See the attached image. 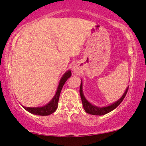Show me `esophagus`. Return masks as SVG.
<instances>
[{
  "label": "esophagus",
  "mask_w": 146,
  "mask_h": 146,
  "mask_svg": "<svg viewBox=\"0 0 146 146\" xmlns=\"http://www.w3.org/2000/svg\"><path fill=\"white\" fill-rule=\"evenodd\" d=\"M73 71H74V73H78V68L76 66H75L73 68Z\"/></svg>",
  "instance_id": "1"
}]
</instances>
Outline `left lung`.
I'll use <instances>...</instances> for the list:
<instances>
[{"mask_svg": "<svg viewBox=\"0 0 146 146\" xmlns=\"http://www.w3.org/2000/svg\"><path fill=\"white\" fill-rule=\"evenodd\" d=\"M82 87H83L82 80L81 79V83H80V98H81L82 106L83 107H84V109L86 111V112H87L88 114H90L92 115H105L106 114H107V113H109L113 110H114L115 108L122 102V101L123 100V99L125 98V97L127 94V90H128V88H129V87L127 88L123 94L122 95V96L117 101H115V102L110 104V105L108 106H99L94 105V104L91 103L87 100L86 98H85L84 93H83Z\"/></svg>", "mask_w": 146, "mask_h": 146, "instance_id": "8db88e82", "label": "left lung"}]
</instances>
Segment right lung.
<instances>
[{
    "label": "right lung",
    "mask_w": 146,
    "mask_h": 146,
    "mask_svg": "<svg viewBox=\"0 0 146 146\" xmlns=\"http://www.w3.org/2000/svg\"><path fill=\"white\" fill-rule=\"evenodd\" d=\"M71 76V71L69 69L64 73L60 80L56 92L54 96L51 99L49 102L46 104L45 105L42 106H38V107H27V106H23V107L28 112L32 114L38 115H48L52 114L58 108V103L59 97L60 94L61 90L64 84L68 78Z\"/></svg>",
    "instance_id": "1"
}]
</instances>
